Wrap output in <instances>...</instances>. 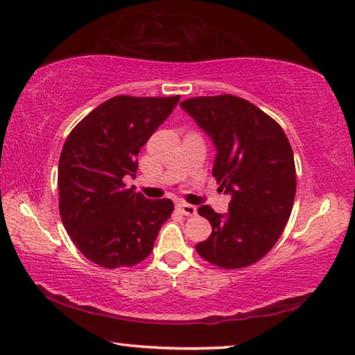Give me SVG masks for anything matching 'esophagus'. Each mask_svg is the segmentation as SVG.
I'll use <instances>...</instances> for the list:
<instances>
[{
  "mask_svg": "<svg viewBox=\"0 0 355 355\" xmlns=\"http://www.w3.org/2000/svg\"><path fill=\"white\" fill-rule=\"evenodd\" d=\"M177 209H178V211H182V215H184V216L196 215V207H194V205H189V204H184V202H178L177 204Z\"/></svg>",
  "mask_w": 355,
  "mask_h": 355,
  "instance_id": "esophagus-1",
  "label": "esophagus"
}]
</instances>
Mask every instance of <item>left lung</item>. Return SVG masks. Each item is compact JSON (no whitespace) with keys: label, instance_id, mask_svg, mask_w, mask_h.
Instances as JSON below:
<instances>
[{"label":"left lung","instance_id":"8db88e82","mask_svg":"<svg viewBox=\"0 0 355 355\" xmlns=\"http://www.w3.org/2000/svg\"><path fill=\"white\" fill-rule=\"evenodd\" d=\"M180 105L214 140L218 153L211 172L221 191L231 194L226 215L210 205L198 209L211 234L196 250L214 266H250L276 245L292 214L296 171L290 141L271 116L236 95Z\"/></svg>","mask_w":355,"mask_h":355}]
</instances>
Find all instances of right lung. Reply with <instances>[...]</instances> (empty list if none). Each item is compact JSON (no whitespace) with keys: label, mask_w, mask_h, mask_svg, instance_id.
<instances>
[{"label":"right lung","mask_w":355,"mask_h":355,"mask_svg":"<svg viewBox=\"0 0 355 355\" xmlns=\"http://www.w3.org/2000/svg\"><path fill=\"white\" fill-rule=\"evenodd\" d=\"M180 102L173 97L116 95L67 137L59 159V210L73 244L102 268L135 266L150 255L171 199H146L127 188L137 156Z\"/></svg>","instance_id":"add662e5"}]
</instances>
